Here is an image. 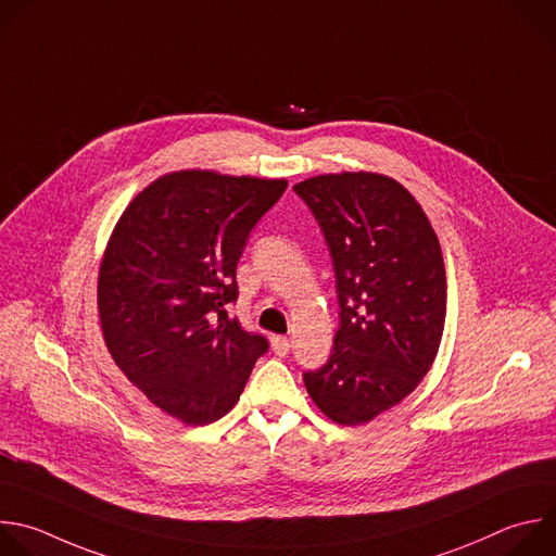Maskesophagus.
Wrapping results in <instances>:
<instances>
[{"label": "esophagus", "mask_w": 556, "mask_h": 556, "mask_svg": "<svg viewBox=\"0 0 556 556\" xmlns=\"http://www.w3.org/2000/svg\"><path fill=\"white\" fill-rule=\"evenodd\" d=\"M271 349H274V353H276L278 357H285V355H289V351H291V342H289V338L274 336V338H271Z\"/></svg>", "instance_id": "obj_1"}]
</instances>
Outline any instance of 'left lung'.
<instances>
[{
    "label": "left lung",
    "instance_id": "1",
    "mask_svg": "<svg viewBox=\"0 0 556 556\" xmlns=\"http://www.w3.org/2000/svg\"><path fill=\"white\" fill-rule=\"evenodd\" d=\"M293 190L324 232L340 302L332 353L304 386L330 420L362 425L401 403L435 359L447 313L440 243L392 177L317 175Z\"/></svg>",
    "mask_w": 556,
    "mask_h": 556
}]
</instances>
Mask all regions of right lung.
Wrapping results in <instances>:
<instances>
[{"label": "right lung", "mask_w": 556, "mask_h": 556, "mask_svg": "<svg viewBox=\"0 0 556 556\" xmlns=\"http://www.w3.org/2000/svg\"><path fill=\"white\" fill-rule=\"evenodd\" d=\"M285 179L177 170L123 212L98 274V313L116 366L186 425H207L239 401L269 342L228 315L237 263Z\"/></svg>", "instance_id": "add662e5"}]
</instances>
